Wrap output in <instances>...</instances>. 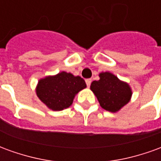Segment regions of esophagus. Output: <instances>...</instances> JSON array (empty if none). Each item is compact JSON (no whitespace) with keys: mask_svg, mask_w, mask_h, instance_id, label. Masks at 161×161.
<instances>
[{"mask_svg":"<svg viewBox=\"0 0 161 161\" xmlns=\"http://www.w3.org/2000/svg\"><path fill=\"white\" fill-rule=\"evenodd\" d=\"M85 83H86V84H87L88 87H90V86H91V78H89V79H86V80H85Z\"/></svg>","mask_w":161,"mask_h":161,"instance_id":"34e87169","label":"esophagus"}]
</instances>
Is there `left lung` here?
Returning a JSON list of instances; mask_svg holds the SVG:
<instances>
[{"instance_id": "left-lung-1", "label": "left lung", "mask_w": 161, "mask_h": 161, "mask_svg": "<svg viewBox=\"0 0 161 161\" xmlns=\"http://www.w3.org/2000/svg\"><path fill=\"white\" fill-rule=\"evenodd\" d=\"M100 79L91 83V90L96 95L102 108L117 112L130 101L132 91L128 84L110 72L99 74Z\"/></svg>"}]
</instances>
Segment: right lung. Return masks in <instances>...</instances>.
Segmentation results:
<instances>
[{
	"instance_id": "obj_1",
	"label": "right lung",
	"mask_w": 161,
	"mask_h": 161,
	"mask_svg": "<svg viewBox=\"0 0 161 161\" xmlns=\"http://www.w3.org/2000/svg\"><path fill=\"white\" fill-rule=\"evenodd\" d=\"M86 88L85 81L79 76L62 71L39 81L36 94L43 103L54 111L70 107L75 96Z\"/></svg>"
}]
</instances>
